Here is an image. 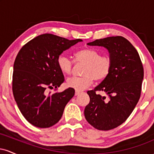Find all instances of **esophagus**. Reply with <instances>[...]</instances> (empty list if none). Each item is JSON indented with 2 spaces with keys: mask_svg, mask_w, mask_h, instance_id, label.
Listing matches in <instances>:
<instances>
[{
  "mask_svg": "<svg viewBox=\"0 0 154 154\" xmlns=\"http://www.w3.org/2000/svg\"><path fill=\"white\" fill-rule=\"evenodd\" d=\"M80 93H81L80 91H75V95H78L79 94H80Z\"/></svg>",
  "mask_w": 154,
  "mask_h": 154,
  "instance_id": "34e87169",
  "label": "esophagus"
}]
</instances>
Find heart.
<instances>
[{
    "label": "heart",
    "mask_w": 154,
    "mask_h": 154,
    "mask_svg": "<svg viewBox=\"0 0 154 154\" xmlns=\"http://www.w3.org/2000/svg\"><path fill=\"white\" fill-rule=\"evenodd\" d=\"M74 61L82 63V77L68 79L66 85L76 91H81L91 85L93 80L101 82L107 78L112 69V59L109 56H100L99 52L90 48H85L74 54ZM59 69L65 75H70L73 67V61L64 55H60L57 59Z\"/></svg>",
    "instance_id": "b5f03b06"
}]
</instances>
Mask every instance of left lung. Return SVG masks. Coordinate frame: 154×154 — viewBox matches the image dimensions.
Here are the masks:
<instances>
[{"instance_id":"1","label":"left lung","mask_w":154,"mask_h":154,"mask_svg":"<svg viewBox=\"0 0 154 154\" xmlns=\"http://www.w3.org/2000/svg\"><path fill=\"white\" fill-rule=\"evenodd\" d=\"M108 49L113 64L107 78L87 93L90 103L85 109L88 122L99 130H110L126 121L141 94L143 66L135 48L122 36L109 37L88 43ZM97 91H103L109 100Z\"/></svg>"}]
</instances>
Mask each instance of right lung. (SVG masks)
Instances as JSON below:
<instances>
[{"label":"right lung","instance_id":"obj_1","mask_svg":"<svg viewBox=\"0 0 154 154\" xmlns=\"http://www.w3.org/2000/svg\"><path fill=\"white\" fill-rule=\"evenodd\" d=\"M81 41L43 34L26 43L19 51L14 64V97L22 115L37 128H50L57 123L75 95L71 88L61 93H48V90L59 88L64 81L57 64L59 55Z\"/></svg>","mask_w":154,"mask_h":154}]
</instances>
